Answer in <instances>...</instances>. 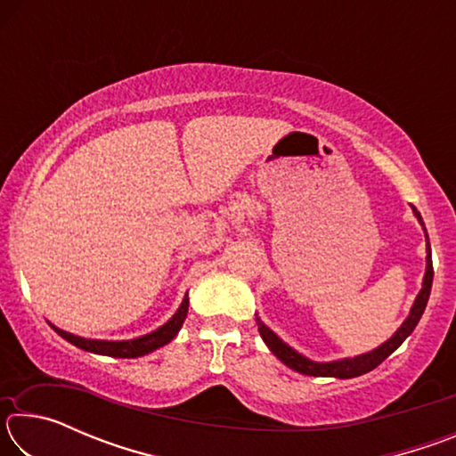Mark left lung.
Listing matches in <instances>:
<instances>
[{
	"instance_id": "obj_1",
	"label": "left lung",
	"mask_w": 456,
	"mask_h": 456,
	"mask_svg": "<svg viewBox=\"0 0 456 456\" xmlns=\"http://www.w3.org/2000/svg\"><path fill=\"white\" fill-rule=\"evenodd\" d=\"M412 211L416 217H419L420 225L424 227L420 213L414 209ZM424 233H427V229H424ZM427 273H424V281H422V289L419 296H416V302L411 310V315H408L406 322L403 326L398 328V331L395 336H392L388 342L382 344L380 348H376L374 352H368V354H362V356L356 358H346V360H339V362H328V364H318V362H312L304 358L302 354H297L296 350H291L288 344H283L280 338H277L272 330H269L264 322L259 318V334L264 338V342L267 344V348L272 350L277 358H280L285 366H289L291 370H296L299 374H305V376H334V378H354V376H362L370 372V370H374L376 366H380L382 362L390 356L392 352H395L400 344L404 342V339L412 334V330L416 328V323L420 322L422 314H424V307H427V302L430 297V288H432V257H430V243H428V235H427Z\"/></svg>"
}]
</instances>
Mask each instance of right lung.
Instances as JSON below:
<instances>
[{
	"mask_svg": "<svg viewBox=\"0 0 456 456\" xmlns=\"http://www.w3.org/2000/svg\"><path fill=\"white\" fill-rule=\"evenodd\" d=\"M189 312V296H184L183 304L176 314L168 320L165 326H160L157 331L152 334H146L142 338L136 339H126V342H104V339H86V338H78L74 334H68L64 330H58L56 326H52L58 334L68 339V342L74 344L76 348H82L92 354H102V356H112V358H138L144 356V354H151L160 346H165L171 342V339L179 334V330L183 326L184 318H187Z\"/></svg>",
	"mask_w": 456,
	"mask_h": 456,
	"instance_id": "right-lung-1",
	"label": "right lung"
}]
</instances>
